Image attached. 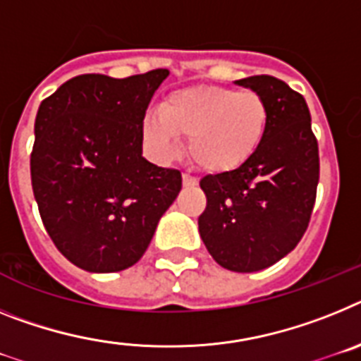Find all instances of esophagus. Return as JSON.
I'll return each instance as SVG.
<instances>
[{
	"label": "esophagus",
	"mask_w": 361,
	"mask_h": 361,
	"mask_svg": "<svg viewBox=\"0 0 361 361\" xmlns=\"http://www.w3.org/2000/svg\"><path fill=\"white\" fill-rule=\"evenodd\" d=\"M181 180H183V187H196L198 185V180L194 176H189V174H183Z\"/></svg>",
	"instance_id": "1"
}]
</instances>
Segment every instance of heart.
I'll use <instances>...</instances> for the list:
<instances>
[{"instance_id": "heart-1", "label": "heart", "mask_w": 361, "mask_h": 361, "mask_svg": "<svg viewBox=\"0 0 361 361\" xmlns=\"http://www.w3.org/2000/svg\"><path fill=\"white\" fill-rule=\"evenodd\" d=\"M271 111L252 90L194 85L172 90L159 112H147L142 134L158 159L176 156L180 137H189L190 161L207 174L225 176L245 167L267 136Z\"/></svg>"}]
</instances>
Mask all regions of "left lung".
<instances>
[{
  "mask_svg": "<svg viewBox=\"0 0 361 361\" xmlns=\"http://www.w3.org/2000/svg\"><path fill=\"white\" fill-rule=\"evenodd\" d=\"M234 83L267 102V136L245 167L202 178L207 207L198 227L221 267L256 272L289 255L307 231L319 178L318 142L305 99L285 81L250 76Z\"/></svg>",
  "mask_w": 361,
  "mask_h": 361,
  "instance_id": "1",
  "label": "left lung"
}]
</instances>
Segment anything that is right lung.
Listing matches in <instances>:
<instances>
[{"label":"right lung","mask_w":361,"mask_h":361,"mask_svg":"<svg viewBox=\"0 0 361 361\" xmlns=\"http://www.w3.org/2000/svg\"><path fill=\"white\" fill-rule=\"evenodd\" d=\"M167 76L81 74L37 109L34 198L54 245L83 271L133 267L181 190L180 171L143 158L142 121Z\"/></svg>","instance_id":"obj_1"}]
</instances>
